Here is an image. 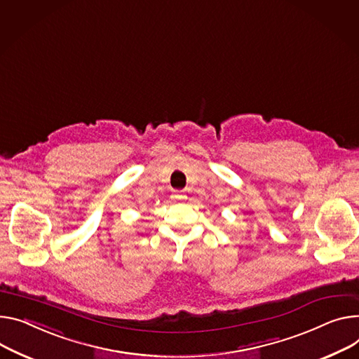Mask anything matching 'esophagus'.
<instances>
[{"label": "esophagus", "instance_id": "1", "mask_svg": "<svg viewBox=\"0 0 359 359\" xmlns=\"http://www.w3.org/2000/svg\"><path fill=\"white\" fill-rule=\"evenodd\" d=\"M174 198H177V200H184V198H185V196H184V194H181V192H177V194L174 196Z\"/></svg>", "mask_w": 359, "mask_h": 359}]
</instances>
